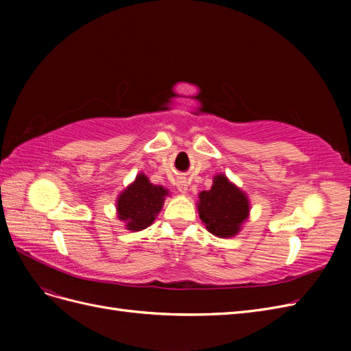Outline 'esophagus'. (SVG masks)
Here are the masks:
<instances>
[{
    "label": "esophagus",
    "mask_w": 351,
    "mask_h": 351,
    "mask_svg": "<svg viewBox=\"0 0 351 351\" xmlns=\"http://www.w3.org/2000/svg\"><path fill=\"white\" fill-rule=\"evenodd\" d=\"M177 189H178L180 193L186 195L187 190H189V184H187L186 180H178V182H177Z\"/></svg>",
    "instance_id": "esophagus-1"
}]
</instances>
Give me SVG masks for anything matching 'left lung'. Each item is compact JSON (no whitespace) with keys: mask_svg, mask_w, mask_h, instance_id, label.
I'll list each match as a JSON object with an SVG mask.
<instances>
[{"mask_svg":"<svg viewBox=\"0 0 351 351\" xmlns=\"http://www.w3.org/2000/svg\"><path fill=\"white\" fill-rule=\"evenodd\" d=\"M196 205L206 230L219 239L237 236L250 215L247 195L222 173L214 177L209 190H202Z\"/></svg>","mask_w":351,"mask_h":351,"instance_id":"1","label":"left lung"}]
</instances>
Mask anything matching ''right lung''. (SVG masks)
Returning a JSON list of instances; mask_svg holds the SVG:
<instances>
[{"mask_svg": "<svg viewBox=\"0 0 351 351\" xmlns=\"http://www.w3.org/2000/svg\"><path fill=\"white\" fill-rule=\"evenodd\" d=\"M168 195V189L151 183L143 173H139L117 197V217L129 231H142L152 226Z\"/></svg>", "mask_w": 351, "mask_h": 351, "instance_id": "add662e5", "label": "right lung"}]
</instances>
